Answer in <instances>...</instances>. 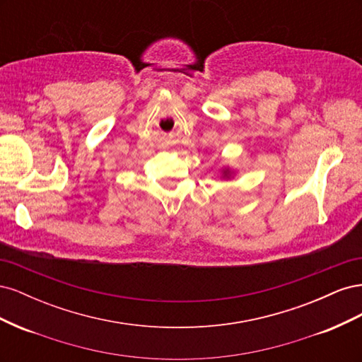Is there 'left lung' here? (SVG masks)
<instances>
[{
    "label": "left lung",
    "mask_w": 362,
    "mask_h": 362,
    "mask_svg": "<svg viewBox=\"0 0 362 362\" xmlns=\"http://www.w3.org/2000/svg\"><path fill=\"white\" fill-rule=\"evenodd\" d=\"M223 173H225V175H226V173H228V170H226V172H223Z\"/></svg>",
    "instance_id": "1"
}]
</instances>
